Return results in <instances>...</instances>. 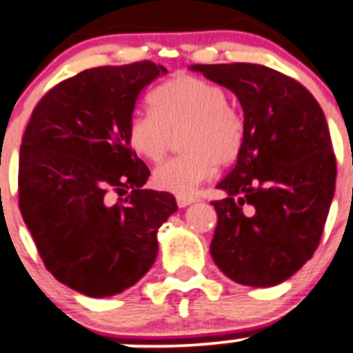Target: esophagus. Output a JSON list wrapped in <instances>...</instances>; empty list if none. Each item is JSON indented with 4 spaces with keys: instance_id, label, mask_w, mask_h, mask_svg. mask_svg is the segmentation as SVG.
<instances>
[{
    "instance_id": "obj_1",
    "label": "esophagus",
    "mask_w": 353,
    "mask_h": 353,
    "mask_svg": "<svg viewBox=\"0 0 353 353\" xmlns=\"http://www.w3.org/2000/svg\"><path fill=\"white\" fill-rule=\"evenodd\" d=\"M192 203H196V197L182 196V194H179V196H176V204H179L180 208H185V206H189V204H192Z\"/></svg>"
}]
</instances>
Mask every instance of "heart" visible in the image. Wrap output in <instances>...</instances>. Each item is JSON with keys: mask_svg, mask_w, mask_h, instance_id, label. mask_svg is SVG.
<instances>
[{"mask_svg": "<svg viewBox=\"0 0 353 353\" xmlns=\"http://www.w3.org/2000/svg\"><path fill=\"white\" fill-rule=\"evenodd\" d=\"M154 112H135L128 121L126 140L137 156L159 163L173 135L180 133L185 152L168 159L152 173L154 185L176 194H192L214 173L230 164L243 147L244 124L229 105L221 86L182 74L161 85L150 97Z\"/></svg>", "mask_w": 353, "mask_h": 353, "instance_id": "heart-1", "label": "heart"}]
</instances>
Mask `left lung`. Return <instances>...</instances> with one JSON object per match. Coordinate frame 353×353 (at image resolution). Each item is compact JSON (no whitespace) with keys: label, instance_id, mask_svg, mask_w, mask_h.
<instances>
[{"label":"left lung","instance_id":"left-lung-1","mask_svg":"<svg viewBox=\"0 0 353 353\" xmlns=\"http://www.w3.org/2000/svg\"><path fill=\"white\" fill-rule=\"evenodd\" d=\"M236 93L244 139L213 201L211 256L229 279L268 288L290 279L321 243L336 182L324 112L293 78L258 63L190 67Z\"/></svg>","mask_w":353,"mask_h":353}]
</instances>
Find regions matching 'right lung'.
I'll return each instance as SVG.
<instances>
[{
    "label": "right lung",
    "instance_id": "1",
    "mask_svg": "<svg viewBox=\"0 0 353 353\" xmlns=\"http://www.w3.org/2000/svg\"><path fill=\"white\" fill-rule=\"evenodd\" d=\"M161 74L150 60L83 70L39 100L23 133L20 213L48 272L86 296L139 283L179 210L170 192L142 189L150 171L126 140L140 92Z\"/></svg>",
    "mask_w": 353,
    "mask_h": 353
}]
</instances>
